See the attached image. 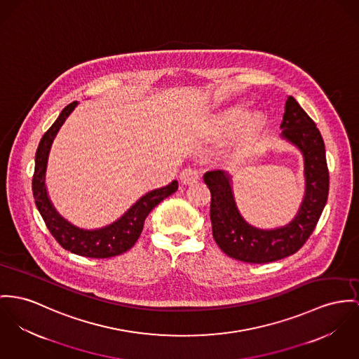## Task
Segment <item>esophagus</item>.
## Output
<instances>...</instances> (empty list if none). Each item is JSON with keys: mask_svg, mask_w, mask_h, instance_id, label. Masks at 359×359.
<instances>
[{"mask_svg": "<svg viewBox=\"0 0 359 359\" xmlns=\"http://www.w3.org/2000/svg\"><path fill=\"white\" fill-rule=\"evenodd\" d=\"M199 180V172L194 168H186L180 172V182L186 186L194 184Z\"/></svg>", "mask_w": 359, "mask_h": 359, "instance_id": "34e87169", "label": "esophagus"}]
</instances>
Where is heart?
<instances>
[{"instance_id":"obj_1","label":"heart","mask_w":359,"mask_h":359,"mask_svg":"<svg viewBox=\"0 0 359 359\" xmlns=\"http://www.w3.org/2000/svg\"><path fill=\"white\" fill-rule=\"evenodd\" d=\"M238 116V111H228L222 116V121L224 123H232ZM262 124V114L259 113H251L246 120V124H245V128L246 131H254L257 128H259Z\"/></svg>"}]
</instances>
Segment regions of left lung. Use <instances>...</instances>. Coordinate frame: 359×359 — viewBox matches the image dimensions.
Instances as JSON below:
<instances>
[{
  "mask_svg": "<svg viewBox=\"0 0 359 359\" xmlns=\"http://www.w3.org/2000/svg\"><path fill=\"white\" fill-rule=\"evenodd\" d=\"M281 128L283 137L304 153L306 175L304 203L287 226L273 231L252 228L236 209L229 176L221 170L203 175L210 190L213 238L228 257L242 262L268 264L295 254L313 233L328 199L330 170L324 140L316 123L291 95L285 101Z\"/></svg>",
  "mask_w": 359,
  "mask_h": 359,
  "instance_id": "1",
  "label": "left lung"
}]
</instances>
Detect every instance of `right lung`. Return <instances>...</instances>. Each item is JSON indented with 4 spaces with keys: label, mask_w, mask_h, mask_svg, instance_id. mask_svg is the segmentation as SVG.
I'll return each instance as SVG.
<instances>
[{
    "label": "right lung",
    "mask_w": 359,
    "mask_h": 359,
    "mask_svg": "<svg viewBox=\"0 0 359 359\" xmlns=\"http://www.w3.org/2000/svg\"><path fill=\"white\" fill-rule=\"evenodd\" d=\"M76 104L78 102L74 101L62 109L38 144L32 176V194L42 219L61 248L87 258H111L128 251L137 243L149 213L166 196L175 193L179 184L173 180L166 187L146 194L120 220L102 229L83 231L60 217L46 194L45 170L55 134Z\"/></svg>",
    "instance_id": "1"
}]
</instances>
